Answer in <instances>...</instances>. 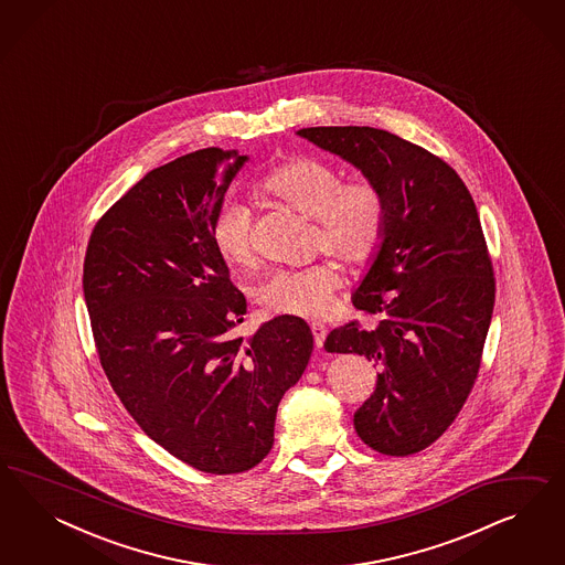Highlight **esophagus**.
<instances>
[{"label":"esophagus","instance_id":"1","mask_svg":"<svg viewBox=\"0 0 565 565\" xmlns=\"http://www.w3.org/2000/svg\"><path fill=\"white\" fill-rule=\"evenodd\" d=\"M310 331H312V338H315V345L323 348L327 338V327L323 323H310Z\"/></svg>","mask_w":565,"mask_h":565}]
</instances>
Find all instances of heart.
<instances>
[{
    "label": "heart",
    "mask_w": 565,
    "mask_h": 565,
    "mask_svg": "<svg viewBox=\"0 0 565 565\" xmlns=\"http://www.w3.org/2000/svg\"><path fill=\"white\" fill-rule=\"evenodd\" d=\"M257 192L310 217L315 246L350 265H366L385 242L387 201L381 189L366 178L343 182L342 171L323 159L296 157L279 163L258 180ZM211 242L225 263H253L250 209L239 201L220 206ZM340 281L331 263L274 269L258 284V300L277 315L319 319L331 308Z\"/></svg>",
    "instance_id": "b5f03b06"
}]
</instances>
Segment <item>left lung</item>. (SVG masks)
I'll use <instances>...</instances> for the list:
<instances>
[{
	"label": "left lung",
	"instance_id": "1",
	"mask_svg": "<svg viewBox=\"0 0 565 565\" xmlns=\"http://www.w3.org/2000/svg\"><path fill=\"white\" fill-rule=\"evenodd\" d=\"M298 137L352 163L387 201L385 242L352 294L379 323L338 327L326 350L381 362L354 428L379 454L411 456L444 435L479 375L495 279L477 205L444 159L387 130L317 126Z\"/></svg>",
	"mask_w": 565,
	"mask_h": 565
}]
</instances>
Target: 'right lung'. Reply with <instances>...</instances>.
<instances>
[{"label":"right lung","instance_id":"right-lung-1","mask_svg":"<svg viewBox=\"0 0 565 565\" xmlns=\"http://www.w3.org/2000/svg\"><path fill=\"white\" fill-rule=\"evenodd\" d=\"M246 154L201 149L151 170L95 225L85 290L103 371L154 444L201 472L236 475L274 447L275 414L312 333L281 315L232 335L246 298L211 222Z\"/></svg>","mask_w":565,"mask_h":565}]
</instances>
